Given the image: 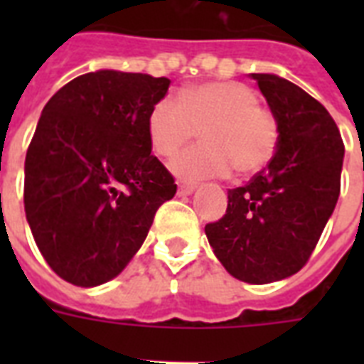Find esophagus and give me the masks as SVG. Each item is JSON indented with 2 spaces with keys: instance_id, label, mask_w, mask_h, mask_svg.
<instances>
[{
  "instance_id": "34e87169",
  "label": "esophagus",
  "mask_w": 364,
  "mask_h": 364,
  "mask_svg": "<svg viewBox=\"0 0 364 364\" xmlns=\"http://www.w3.org/2000/svg\"><path fill=\"white\" fill-rule=\"evenodd\" d=\"M194 185L193 183H179V187H177V194L179 196H188V194L194 193Z\"/></svg>"
}]
</instances>
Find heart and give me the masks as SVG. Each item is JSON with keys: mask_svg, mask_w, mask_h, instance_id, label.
Returning <instances> with one entry per match:
<instances>
[{"mask_svg": "<svg viewBox=\"0 0 364 364\" xmlns=\"http://www.w3.org/2000/svg\"><path fill=\"white\" fill-rule=\"evenodd\" d=\"M154 153L173 159L198 132L202 143L179 154L171 171L183 181L251 176L272 160L279 126L272 111L260 107L251 87L236 81L191 85L177 98H162L147 117Z\"/></svg>", "mask_w": 364, "mask_h": 364, "instance_id": "1", "label": "heart"}]
</instances>
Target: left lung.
I'll return each instance as SVG.
<instances>
[{
    "instance_id": "8db88e82",
    "label": "left lung",
    "mask_w": 364,
    "mask_h": 364,
    "mask_svg": "<svg viewBox=\"0 0 364 364\" xmlns=\"http://www.w3.org/2000/svg\"><path fill=\"white\" fill-rule=\"evenodd\" d=\"M277 119L266 168L228 191L227 213L205 225L213 253L240 282L272 283L308 262L340 194L344 141L316 98L272 73H251Z\"/></svg>"
}]
</instances>
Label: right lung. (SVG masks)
Instances as JSON below:
<instances>
[{
	"mask_svg": "<svg viewBox=\"0 0 364 364\" xmlns=\"http://www.w3.org/2000/svg\"><path fill=\"white\" fill-rule=\"evenodd\" d=\"M170 79L100 70L43 107L24 164V210L37 247L62 279L96 287L141 247L177 185L151 154L149 111Z\"/></svg>",
	"mask_w": 364,
	"mask_h": 364,
	"instance_id": "add662e5",
	"label": "right lung"
}]
</instances>
